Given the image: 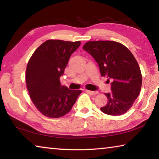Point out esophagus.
<instances>
[{
  "label": "esophagus",
  "mask_w": 159,
  "mask_h": 159,
  "mask_svg": "<svg viewBox=\"0 0 159 159\" xmlns=\"http://www.w3.org/2000/svg\"><path fill=\"white\" fill-rule=\"evenodd\" d=\"M85 92L88 94H90L91 95H96V94H98V92H97V91H91V90H86Z\"/></svg>",
  "instance_id": "obj_1"
}]
</instances>
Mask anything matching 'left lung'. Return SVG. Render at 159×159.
<instances>
[{
    "label": "left lung",
    "instance_id": "8db88e82",
    "mask_svg": "<svg viewBox=\"0 0 159 159\" xmlns=\"http://www.w3.org/2000/svg\"><path fill=\"white\" fill-rule=\"evenodd\" d=\"M83 49L98 62L101 76L111 79V93H105L107 104L101 107L104 114L119 116L133 106L139 95L142 77L139 64L125 45L111 41H88Z\"/></svg>",
    "mask_w": 159,
    "mask_h": 159
}]
</instances>
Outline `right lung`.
<instances>
[{
  "instance_id": "1",
  "label": "right lung",
  "mask_w": 159,
  "mask_h": 159,
  "mask_svg": "<svg viewBox=\"0 0 159 159\" xmlns=\"http://www.w3.org/2000/svg\"><path fill=\"white\" fill-rule=\"evenodd\" d=\"M80 41L48 40L34 51L26 70V88L36 109L49 118H60L69 113L81 90L61 86L62 76L71 54Z\"/></svg>"
}]
</instances>
